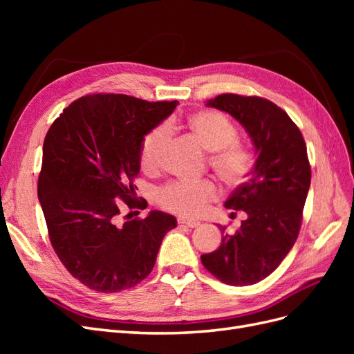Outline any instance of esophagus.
<instances>
[{"mask_svg":"<svg viewBox=\"0 0 354 354\" xmlns=\"http://www.w3.org/2000/svg\"><path fill=\"white\" fill-rule=\"evenodd\" d=\"M178 224H185V226H187V227H190V229H195V227L201 226V221H199V220H189V218L180 217V218H178Z\"/></svg>","mask_w":354,"mask_h":354,"instance_id":"esophagus-1","label":"esophagus"}]
</instances>
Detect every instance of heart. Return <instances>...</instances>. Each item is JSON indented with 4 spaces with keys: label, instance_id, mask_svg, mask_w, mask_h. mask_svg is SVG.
Returning <instances> with one entry per match:
<instances>
[{
    "label": "heart",
    "instance_id": "1",
    "mask_svg": "<svg viewBox=\"0 0 354 354\" xmlns=\"http://www.w3.org/2000/svg\"><path fill=\"white\" fill-rule=\"evenodd\" d=\"M185 125L196 143L211 152L208 162L223 181L238 185L248 174L252 165L251 153L236 140V128L223 113L201 111L190 115ZM174 127L176 122L169 121L168 125H159L145 136L140 146V162L146 171H153L162 162L169 130ZM216 196L217 189L209 180L198 183L174 181L159 192V202L164 208L181 216H198Z\"/></svg>",
    "mask_w": 354,
    "mask_h": 354
}]
</instances>
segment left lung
<instances>
[{
    "instance_id": "obj_1",
    "label": "left lung",
    "mask_w": 354,
    "mask_h": 354,
    "mask_svg": "<svg viewBox=\"0 0 354 354\" xmlns=\"http://www.w3.org/2000/svg\"><path fill=\"white\" fill-rule=\"evenodd\" d=\"M207 106L227 112L245 128L257 160L248 180L224 203L246 218L234 234L220 226V246L201 261L224 283L252 285L282 263L298 238L312 180L306 142L288 113L267 99L220 94Z\"/></svg>"
}]
</instances>
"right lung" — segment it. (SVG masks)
Segmentation results:
<instances>
[{
    "mask_svg": "<svg viewBox=\"0 0 354 354\" xmlns=\"http://www.w3.org/2000/svg\"><path fill=\"white\" fill-rule=\"evenodd\" d=\"M174 102H146L125 94H90L53 122L42 146L38 199L50 242L68 272L99 292H120L152 272L174 216L151 211L118 224V202L137 199L140 146L176 109Z\"/></svg>",
    "mask_w": 354,
    "mask_h": 354,
    "instance_id": "1",
    "label": "right lung"
}]
</instances>
